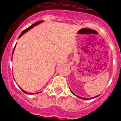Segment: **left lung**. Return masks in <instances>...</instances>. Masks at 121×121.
<instances>
[{
	"instance_id": "obj_1",
	"label": "left lung",
	"mask_w": 121,
	"mask_h": 121,
	"mask_svg": "<svg viewBox=\"0 0 121 121\" xmlns=\"http://www.w3.org/2000/svg\"><path fill=\"white\" fill-rule=\"evenodd\" d=\"M70 91H71V92H72V94H73V95H75L76 97H79V98H80V99H83V100H88V98H83V97H79V96H77V95H76L75 94H74L73 92H72V90H70ZM99 97V95H97V96H95V97H92V98H91V99H94V98H96V97Z\"/></svg>"
}]
</instances>
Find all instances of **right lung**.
Returning <instances> with one entry per match:
<instances>
[{
    "instance_id": "1",
    "label": "right lung",
    "mask_w": 121,
    "mask_h": 121,
    "mask_svg": "<svg viewBox=\"0 0 121 121\" xmlns=\"http://www.w3.org/2000/svg\"><path fill=\"white\" fill-rule=\"evenodd\" d=\"M43 22V21H40L37 22H36V23L33 24V25H31V26H30V27H28V28H27V29H26L25 30H24V31H22V33H21V35H19V38H21V37L22 36V35H23L24 34V33H26V32H27V31H29L30 29H32L33 27H35V26H36V25H38V24H40L41 22ZM15 48H16V46H15V47H14V49H13V52H12V55H13V53H14V49H15ZM21 90H22V92H23L24 93H25V94H31V95H33V94H35V93H28V92H26V91H24V90H22V89H21ZM38 93H39V92H38ZM38 93H36V94H38Z\"/></svg>"
}]
</instances>
